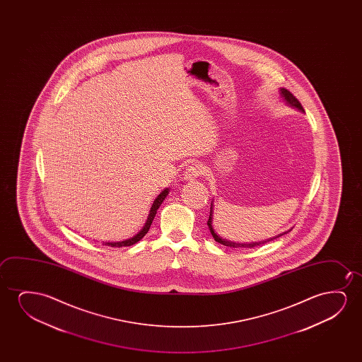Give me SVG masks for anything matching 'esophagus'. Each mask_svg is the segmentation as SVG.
<instances>
[{
    "mask_svg": "<svg viewBox=\"0 0 362 362\" xmlns=\"http://www.w3.org/2000/svg\"><path fill=\"white\" fill-rule=\"evenodd\" d=\"M204 172H205V170H204V167L202 164L190 163L188 167H187V169H185L184 178H185V180H193V179L202 177Z\"/></svg>",
    "mask_w": 362,
    "mask_h": 362,
    "instance_id": "obj_1",
    "label": "esophagus"
}]
</instances>
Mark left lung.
<instances>
[{"label": "left lung", "instance_id": "1", "mask_svg": "<svg viewBox=\"0 0 362 362\" xmlns=\"http://www.w3.org/2000/svg\"><path fill=\"white\" fill-rule=\"evenodd\" d=\"M281 94H282L283 98H284V100L287 101L288 104L292 105V106H296L297 109L302 110V111H304L303 110V106L300 103H299V100L294 96V95L289 91V90L284 89V88H282L281 89ZM211 221H213V204H211V208H210V215H209V220H208V226L209 230H210V233H211V235H213L214 240L216 241V243H221V245H223V246H228V247H256V246H259V245H262V243H268V241H271V240H273V238H271V240H267V241H264V243H231V241H226V240H223V238H220V236H218L216 233H215V231H214L213 225H211ZM283 235V233H282ZM282 235H279V236H282ZM279 236H277V238H279Z\"/></svg>", "mask_w": 362, "mask_h": 362}]
</instances>
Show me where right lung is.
Listing matches in <instances>:
<instances>
[{"mask_svg":"<svg viewBox=\"0 0 362 362\" xmlns=\"http://www.w3.org/2000/svg\"><path fill=\"white\" fill-rule=\"evenodd\" d=\"M168 189H164L163 192L159 194L157 199L154 200L153 205H152L151 211H149L147 223H146L144 228H142V230H141L136 236H134L132 238H129V240H126V241H122V243H107L106 245H107V246H111V247H122V246L126 247V246H132L134 243H139V240L144 238L146 233H148L149 228H151V223L153 221L154 216H156V214H157V210H158L159 206H160V204L163 203V200L165 199V197L168 195Z\"/></svg>","mask_w":362,"mask_h":362,"instance_id":"obj_1","label":"right lung"}]
</instances>
